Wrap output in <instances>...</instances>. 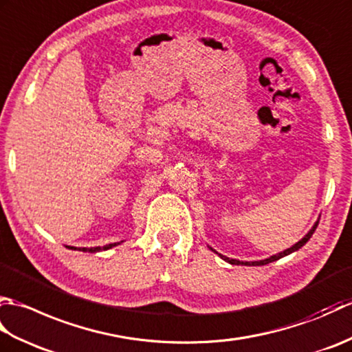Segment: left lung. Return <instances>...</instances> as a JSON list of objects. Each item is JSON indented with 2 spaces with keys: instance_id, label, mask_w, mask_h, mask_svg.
I'll return each mask as SVG.
<instances>
[{
  "instance_id": "8db88e82",
  "label": "left lung",
  "mask_w": 352,
  "mask_h": 352,
  "mask_svg": "<svg viewBox=\"0 0 352 352\" xmlns=\"http://www.w3.org/2000/svg\"><path fill=\"white\" fill-rule=\"evenodd\" d=\"M318 223H319V221H316V222H315V226H313V227L310 228L309 233L305 234V236L301 239L300 242H296L295 245H292L290 248L284 250V251H281V252H278V254H274V256H271V257H269V258H265V260H256V261H242V260H236V258H230V257L222 256V254L216 252L213 248H210V246H208V248H210L213 252L218 254V256H219L222 260H226L227 263H230V265H243V266H263V265L272 263V261H275V260H280L281 257H286V256H289V254H292V252H295V251L300 250L301 246H304L305 243H307V242L310 241V237L313 236V233H315V230H316V227H318Z\"/></svg>"
}]
</instances>
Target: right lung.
<instances>
[{
    "label": "right lung",
    "mask_w": 352,
    "mask_h": 352,
    "mask_svg": "<svg viewBox=\"0 0 352 352\" xmlns=\"http://www.w3.org/2000/svg\"><path fill=\"white\" fill-rule=\"evenodd\" d=\"M122 242V241H121ZM121 242H116V243H109V245H104V246H94V248H76V246H68L71 250H77V251H83V252H100V251H107L110 248H113V246L121 245Z\"/></svg>",
    "instance_id": "right-lung-1"
}]
</instances>
